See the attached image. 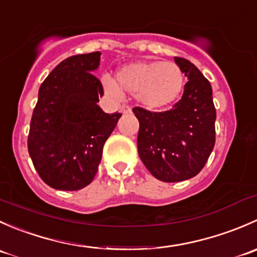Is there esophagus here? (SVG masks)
Masks as SVG:
<instances>
[{
    "label": "esophagus",
    "mask_w": 257,
    "mask_h": 257,
    "mask_svg": "<svg viewBox=\"0 0 257 257\" xmlns=\"http://www.w3.org/2000/svg\"><path fill=\"white\" fill-rule=\"evenodd\" d=\"M120 112L123 113V114H129V113H132V108L129 107V105H125V104H123L120 107Z\"/></svg>",
    "instance_id": "esophagus-1"
}]
</instances>
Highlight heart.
Masks as SVG:
<instances>
[{"label":"heart","instance_id":"b5f03b06","mask_svg":"<svg viewBox=\"0 0 257 257\" xmlns=\"http://www.w3.org/2000/svg\"><path fill=\"white\" fill-rule=\"evenodd\" d=\"M102 82L107 94L114 99H121L125 92L149 109H162L180 97L184 74L173 62L141 61L121 67L116 72V82L108 76Z\"/></svg>","mask_w":257,"mask_h":257}]
</instances>
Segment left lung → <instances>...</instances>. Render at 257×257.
<instances>
[{
    "instance_id": "1",
    "label": "left lung",
    "mask_w": 257,
    "mask_h": 257,
    "mask_svg": "<svg viewBox=\"0 0 257 257\" xmlns=\"http://www.w3.org/2000/svg\"><path fill=\"white\" fill-rule=\"evenodd\" d=\"M188 77L181 99L165 112L134 107L138 154L153 177L177 183L200 173L215 145V110L209 80L188 59L174 57Z\"/></svg>"
}]
</instances>
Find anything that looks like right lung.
Instances as JSON below:
<instances>
[{"mask_svg":"<svg viewBox=\"0 0 257 257\" xmlns=\"http://www.w3.org/2000/svg\"><path fill=\"white\" fill-rule=\"evenodd\" d=\"M100 52L62 61L41 84L31 118L28 153L47 185L73 191L92 183L102 159L103 145L120 113L100 109L104 90L92 73Z\"/></svg>","mask_w":257,"mask_h":257,"instance_id":"right-lung-1","label":"right lung"}]
</instances>
